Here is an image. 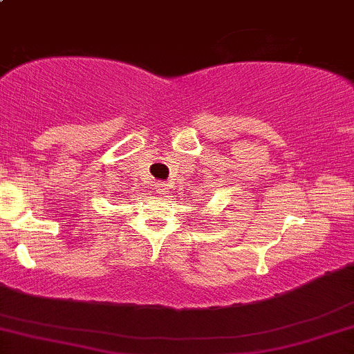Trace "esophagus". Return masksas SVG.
Segmentation results:
<instances>
[{
	"label": "esophagus",
	"instance_id": "obj_1",
	"mask_svg": "<svg viewBox=\"0 0 354 354\" xmlns=\"http://www.w3.org/2000/svg\"><path fill=\"white\" fill-rule=\"evenodd\" d=\"M158 193L159 195H168V189H169V185H166V183H159L158 186Z\"/></svg>",
	"mask_w": 354,
	"mask_h": 354
}]
</instances>
